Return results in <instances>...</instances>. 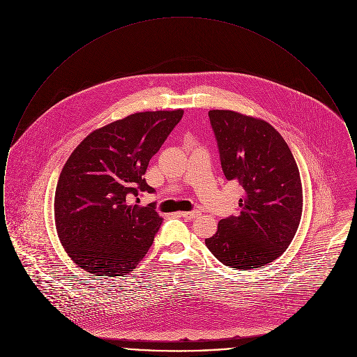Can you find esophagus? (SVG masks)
<instances>
[{
	"instance_id": "esophagus-1",
	"label": "esophagus",
	"mask_w": 357,
	"mask_h": 357,
	"mask_svg": "<svg viewBox=\"0 0 357 357\" xmlns=\"http://www.w3.org/2000/svg\"><path fill=\"white\" fill-rule=\"evenodd\" d=\"M181 215L185 217L187 220H194V218L201 215V211H198V210L197 211H183V213H181Z\"/></svg>"
}]
</instances>
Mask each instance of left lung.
Returning a JSON list of instances; mask_svg holds the SVG:
<instances>
[{
  "label": "left lung",
  "mask_w": 357,
  "mask_h": 357,
  "mask_svg": "<svg viewBox=\"0 0 357 357\" xmlns=\"http://www.w3.org/2000/svg\"><path fill=\"white\" fill-rule=\"evenodd\" d=\"M227 181L241 183L239 215L218 222L204 243L223 265L265 266L282 255L303 215V183L294 156L265 120L230 109L208 111Z\"/></svg>",
  "instance_id": "1"
}]
</instances>
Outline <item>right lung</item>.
Returning a JSON list of instances; mask_svg holds the SVG:
<instances>
[{
	"label": "right lung",
	"instance_id": "1",
	"mask_svg": "<svg viewBox=\"0 0 357 357\" xmlns=\"http://www.w3.org/2000/svg\"><path fill=\"white\" fill-rule=\"evenodd\" d=\"M183 109L146 111L85 136L69 155L54 192V225L70 259L96 277L130 274L147 255L162 218L128 197L153 187L143 175Z\"/></svg>",
	"mask_w": 357,
	"mask_h": 357
}]
</instances>
